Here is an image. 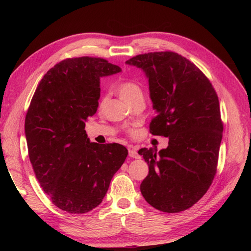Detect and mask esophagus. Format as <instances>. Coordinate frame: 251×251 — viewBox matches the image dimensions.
Wrapping results in <instances>:
<instances>
[{"label": "esophagus", "mask_w": 251, "mask_h": 251, "mask_svg": "<svg viewBox=\"0 0 251 251\" xmlns=\"http://www.w3.org/2000/svg\"><path fill=\"white\" fill-rule=\"evenodd\" d=\"M128 156L132 157V158H135V159H140L141 158V156L137 153V151L134 150V149L128 150Z\"/></svg>", "instance_id": "1"}]
</instances>
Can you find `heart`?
<instances>
[{"label": "heart", "mask_w": 251, "mask_h": 251, "mask_svg": "<svg viewBox=\"0 0 251 251\" xmlns=\"http://www.w3.org/2000/svg\"><path fill=\"white\" fill-rule=\"evenodd\" d=\"M116 92L124 100L127 102H132L135 98L142 96V90L140 86L133 80L120 81L116 86ZM103 101L104 100L102 98L100 103V107L103 104Z\"/></svg>", "instance_id": "heart-1"}]
</instances>
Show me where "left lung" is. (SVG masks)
I'll list each match as a JSON object with an SVG mask.
<instances>
[{
	"label": "left lung",
	"mask_w": 251,
	"mask_h": 251,
	"mask_svg": "<svg viewBox=\"0 0 251 251\" xmlns=\"http://www.w3.org/2000/svg\"><path fill=\"white\" fill-rule=\"evenodd\" d=\"M126 64L149 78L156 110L150 132L169 137V147L158 153L138 151L150 169L140 192L158 210L183 211L202 198L217 173L223 134L218 95L199 68L176 52L144 53Z\"/></svg>",
	"instance_id": "obj_1"
}]
</instances>
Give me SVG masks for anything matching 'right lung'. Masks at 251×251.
<instances>
[{
	"label": "right lung",
	"instance_id": "add662e5",
	"mask_svg": "<svg viewBox=\"0 0 251 251\" xmlns=\"http://www.w3.org/2000/svg\"><path fill=\"white\" fill-rule=\"evenodd\" d=\"M100 57L66 58L44 75L25 118L30 162L52 203L70 214L100 205L127 156L119 143L90 142L86 120L100 96V80L120 72Z\"/></svg>",
	"mask_w": 251,
	"mask_h": 251
}]
</instances>
